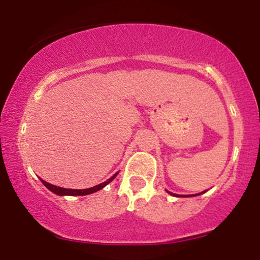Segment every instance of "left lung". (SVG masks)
<instances>
[{"mask_svg": "<svg viewBox=\"0 0 260 260\" xmlns=\"http://www.w3.org/2000/svg\"><path fill=\"white\" fill-rule=\"evenodd\" d=\"M174 196H175V194H174Z\"/></svg>", "mask_w": 260, "mask_h": 260, "instance_id": "obj_1", "label": "left lung"}]
</instances>
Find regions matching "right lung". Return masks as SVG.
Returning a JSON list of instances; mask_svg holds the SVG:
<instances>
[{
	"label": "right lung",
	"mask_w": 260,
	"mask_h": 260,
	"mask_svg": "<svg viewBox=\"0 0 260 260\" xmlns=\"http://www.w3.org/2000/svg\"><path fill=\"white\" fill-rule=\"evenodd\" d=\"M117 174H118V172H117ZM117 174H115L112 176V177H110L109 180L103 182V183L98 184V186L91 187V188H86V189H68V188H62V187L53 186V184L47 183V182L44 181V180H41V182H43V184L47 188V189H50L52 193H55V194H58V196H86V194H90V193L98 192V190L103 189V188L105 187L106 184H109L110 182H111L113 178L117 176Z\"/></svg>",
	"instance_id": "add662e5"
}]
</instances>
